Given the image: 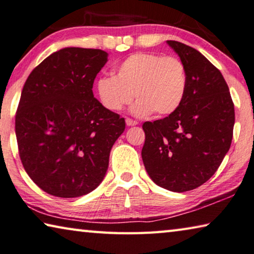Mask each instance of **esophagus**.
I'll return each instance as SVG.
<instances>
[{"mask_svg":"<svg viewBox=\"0 0 254 254\" xmlns=\"http://www.w3.org/2000/svg\"><path fill=\"white\" fill-rule=\"evenodd\" d=\"M126 124H127V126H136L137 124V120H132V119H130V118H126Z\"/></svg>","mask_w":254,"mask_h":254,"instance_id":"34e87169","label":"esophagus"}]
</instances>
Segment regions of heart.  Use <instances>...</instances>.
Masks as SVG:
<instances>
[{
	"label": "heart",
	"instance_id": "heart-1",
	"mask_svg": "<svg viewBox=\"0 0 254 254\" xmlns=\"http://www.w3.org/2000/svg\"><path fill=\"white\" fill-rule=\"evenodd\" d=\"M188 75L184 62L176 56L156 53H136L116 67L115 76H101L95 88L103 107L120 111L132 107L136 116L156 117L173 114L184 101Z\"/></svg>",
	"mask_w": 254,
	"mask_h": 254
}]
</instances>
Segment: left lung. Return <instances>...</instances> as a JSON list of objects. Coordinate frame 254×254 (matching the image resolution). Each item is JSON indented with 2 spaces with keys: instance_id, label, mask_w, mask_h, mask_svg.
Listing matches in <instances>:
<instances>
[{
  "instance_id": "left-lung-1",
  "label": "left lung",
  "mask_w": 254,
  "mask_h": 254,
  "mask_svg": "<svg viewBox=\"0 0 254 254\" xmlns=\"http://www.w3.org/2000/svg\"><path fill=\"white\" fill-rule=\"evenodd\" d=\"M188 75L181 106L145 122L142 159L153 181L174 192L198 188L213 177L231 147L234 103L218 68L190 46L168 40Z\"/></svg>"
}]
</instances>
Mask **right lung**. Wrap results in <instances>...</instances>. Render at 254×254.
Segmentation results:
<instances>
[{"label": "right lung", "instance_id": "right-lung-1", "mask_svg": "<svg viewBox=\"0 0 254 254\" xmlns=\"http://www.w3.org/2000/svg\"><path fill=\"white\" fill-rule=\"evenodd\" d=\"M101 49L53 53L24 83L15 114L20 160L31 180L61 198L86 194L101 184L125 119L93 97L108 61Z\"/></svg>", "mask_w": 254, "mask_h": 254}]
</instances>
